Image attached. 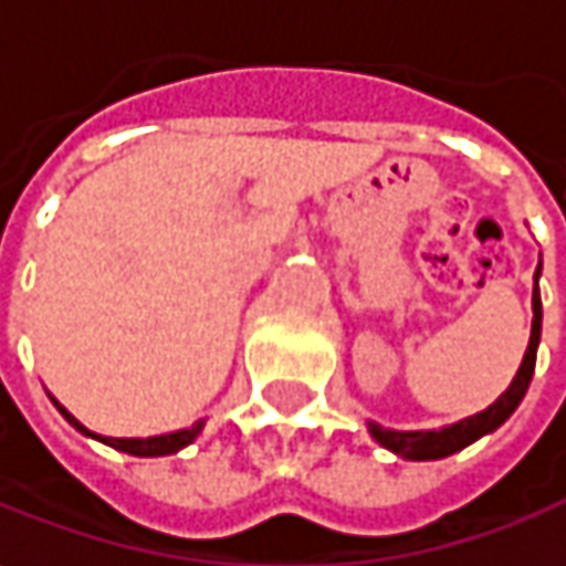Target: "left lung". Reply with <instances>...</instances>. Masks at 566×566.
Instances as JSON below:
<instances>
[{
  "instance_id": "8db88e82",
  "label": "left lung",
  "mask_w": 566,
  "mask_h": 566,
  "mask_svg": "<svg viewBox=\"0 0 566 566\" xmlns=\"http://www.w3.org/2000/svg\"><path fill=\"white\" fill-rule=\"evenodd\" d=\"M538 272H542V262L535 269V291H532V335H528V348L516 377L510 382L504 396L494 402L491 408H484L479 415L459 421L453 428H440V430H386L380 424H370V433L374 440L392 450L396 455L402 459H443V455H453L459 450H465L469 443H475L479 437L491 433L504 424L506 418L516 411V406L523 402L526 396L528 382H532V374H535V352H538V338H542V297H538Z\"/></svg>"
}]
</instances>
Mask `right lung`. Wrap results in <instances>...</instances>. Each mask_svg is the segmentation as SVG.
Wrapping results in <instances>:
<instances>
[{
    "label": "right lung",
    "instance_id": "add662e5",
    "mask_svg": "<svg viewBox=\"0 0 566 566\" xmlns=\"http://www.w3.org/2000/svg\"><path fill=\"white\" fill-rule=\"evenodd\" d=\"M56 408H60L62 415L69 418V424H75L82 433H91V430H87L85 424H78V421H75V418H72L60 402H56ZM199 430H202V421H196L192 428H186V430H174V433L148 437V440H119V437H97V433H91V437H97V440H104V443L113 447V450H123V453H129V455H170V453H177V450H184V447H189V443L199 437Z\"/></svg>",
    "mask_w": 566,
    "mask_h": 566
}]
</instances>
